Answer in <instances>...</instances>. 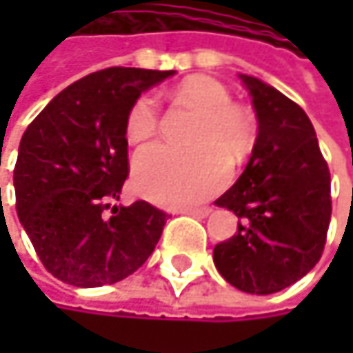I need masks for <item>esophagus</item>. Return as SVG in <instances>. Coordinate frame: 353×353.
I'll return each mask as SVG.
<instances>
[{
    "label": "esophagus",
    "mask_w": 353,
    "mask_h": 353,
    "mask_svg": "<svg viewBox=\"0 0 353 353\" xmlns=\"http://www.w3.org/2000/svg\"><path fill=\"white\" fill-rule=\"evenodd\" d=\"M179 214H190V216H198V219H204L210 214V208L208 206H202V208H179L176 210Z\"/></svg>",
    "instance_id": "1"
}]
</instances>
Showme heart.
Segmentation results:
<instances>
[{"label": "heart", "mask_w": 353, "mask_h": 353, "mask_svg": "<svg viewBox=\"0 0 353 353\" xmlns=\"http://www.w3.org/2000/svg\"><path fill=\"white\" fill-rule=\"evenodd\" d=\"M176 98L200 110L190 137L194 149L149 145L134 155L132 179L137 190L163 206H190L216 194L229 165L245 159L255 143V124L245 108L231 104L229 90L208 75H194L176 88ZM159 106L149 94L137 98L126 114L124 132L130 143H143L157 132Z\"/></svg>", "instance_id": "obj_1"}]
</instances>
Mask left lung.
Wrapping results in <instances>:
<instances>
[{"mask_svg": "<svg viewBox=\"0 0 353 353\" xmlns=\"http://www.w3.org/2000/svg\"><path fill=\"white\" fill-rule=\"evenodd\" d=\"M257 116L241 177L214 202L233 210L237 235L214 247L221 276L249 294H274L307 276L331 221V176L305 110L257 77L239 75Z\"/></svg>", "mask_w": 353, "mask_h": 353, "instance_id": "1", "label": "left lung"}]
</instances>
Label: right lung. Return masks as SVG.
Returning <instances> with one entry per match:
<instances>
[{
  "label": "right lung",
  "instance_id": "right-lung-1",
  "mask_svg": "<svg viewBox=\"0 0 353 353\" xmlns=\"http://www.w3.org/2000/svg\"><path fill=\"white\" fill-rule=\"evenodd\" d=\"M172 75L132 67L92 73L54 96L26 128L14 170L16 210L42 265L61 282H120L157 245L163 210L145 200L120 208L110 202L128 176L126 114Z\"/></svg>",
  "mask_w": 353,
  "mask_h": 353
}]
</instances>
